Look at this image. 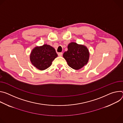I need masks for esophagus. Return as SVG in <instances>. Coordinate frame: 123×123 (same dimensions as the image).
<instances>
[{"instance_id": "obj_1", "label": "esophagus", "mask_w": 123, "mask_h": 123, "mask_svg": "<svg viewBox=\"0 0 123 123\" xmlns=\"http://www.w3.org/2000/svg\"><path fill=\"white\" fill-rule=\"evenodd\" d=\"M62 52H60V53H58V56H59V57H61V56H62Z\"/></svg>"}]
</instances>
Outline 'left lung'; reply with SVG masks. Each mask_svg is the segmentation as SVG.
Returning <instances> with one entry per match:
<instances>
[{"mask_svg": "<svg viewBox=\"0 0 123 123\" xmlns=\"http://www.w3.org/2000/svg\"><path fill=\"white\" fill-rule=\"evenodd\" d=\"M63 57L70 67L79 70L87 64L89 53L85 46L71 43L68 45V50L63 53Z\"/></svg>", "mask_w": 123, "mask_h": 123, "instance_id": "8db88e82", "label": "left lung"}]
</instances>
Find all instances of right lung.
Returning a JSON list of instances; mask_svg holds the SVG:
<instances>
[{
    "label": "right lung",
    "instance_id": "right-lung-1",
    "mask_svg": "<svg viewBox=\"0 0 123 123\" xmlns=\"http://www.w3.org/2000/svg\"><path fill=\"white\" fill-rule=\"evenodd\" d=\"M58 55L52 46L44 44L36 47L32 51L30 61L32 64L40 70H44L50 67Z\"/></svg>",
    "mask_w": 123,
    "mask_h": 123
}]
</instances>
